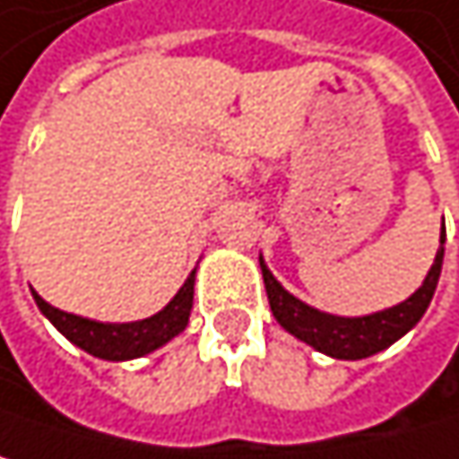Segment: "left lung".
<instances>
[{"label": "left lung", "instance_id": "1", "mask_svg": "<svg viewBox=\"0 0 459 459\" xmlns=\"http://www.w3.org/2000/svg\"><path fill=\"white\" fill-rule=\"evenodd\" d=\"M444 239H446V231L441 228V247L436 253V261H433L422 288L417 293H411L406 301H401L398 307H390V309H382V312H374L366 317H336V315L320 312V309L299 301L274 280V274L266 269V264L261 258V272H264L272 312L288 333L307 342L309 347H315L323 355H331L336 360L371 358V355L387 350L390 344H395L401 336H406L422 320V315L430 307V299L436 293L438 277H441Z\"/></svg>", "mask_w": 459, "mask_h": 459}]
</instances>
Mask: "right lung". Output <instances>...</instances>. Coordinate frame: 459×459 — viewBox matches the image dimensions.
Here are the masks:
<instances>
[{"label": "right lung", "mask_w": 459, "mask_h": 459, "mask_svg": "<svg viewBox=\"0 0 459 459\" xmlns=\"http://www.w3.org/2000/svg\"><path fill=\"white\" fill-rule=\"evenodd\" d=\"M193 282H195V272H190L185 285L158 315H152L147 320H136V323H96V320L77 317V315L50 307L34 290H31V296H34L39 312L72 344H77L88 355L101 358V360H134V358H142V355L163 347L166 342H171L177 333L185 331L190 309H193Z\"/></svg>", "instance_id": "obj_1"}]
</instances>
